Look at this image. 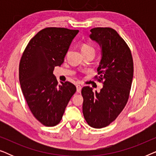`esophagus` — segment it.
Returning <instances> with one entry per match:
<instances>
[{"label": "esophagus", "mask_w": 156, "mask_h": 156, "mask_svg": "<svg viewBox=\"0 0 156 156\" xmlns=\"http://www.w3.org/2000/svg\"><path fill=\"white\" fill-rule=\"evenodd\" d=\"M76 91H77L78 93H80L81 90H82V87H81L80 84H77L76 86Z\"/></svg>", "instance_id": "34e87169"}]
</instances>
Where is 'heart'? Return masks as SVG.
<instances>
[{"instance_id":"1","label":"heart","mask_w":156,"mask_h":156,"mask_svg":"<svg viewBox=\"0 0 156 156\" xmlns=\"http://www.w3.org/2000/svg\"><path fill=\"white\" fill-rule=\"evenodd\" d=\"M81 50H82V52L84 55L87 54V53L89 52H95L94 48L92 46H91L90 44L87 43H83L82 45H81Z\"/></svg>"}]
</instances>
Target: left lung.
<instances>
[{
	"instance_id": "8db88e82",
	"label": "left lung",
	"mask_w": 156,
	"mask_h": 156,
	"mask_svg": "<svg viewBox=\"0 0 156 156\" xmlns=\"http://www.w3.org/2000/svg\"><path fill=\"white\" fill-rule=\"evenodd\" d=\"M89 37L101 48V59L95 76L103 88L93 91L89 86L82 89L85 120L91 127L101 129L113 122L124 108L129 97L133 76V62L130 48L111 27L91 29Z\"/></svg>"
}]
</instances>
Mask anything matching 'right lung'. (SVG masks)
<instances>
[{
    "mask_svg": "<svg viewBox=\"0 0 156 156\" xmlns=\"http://www.w3.org/2000/svg\"><path fill=\"white\" fill-rule=\"evenodd\" d=\"M78 30L46 27L27 44L19 65V81L27 106L42 124L55 126L60 122L76 87L69 82L58 84L55 67L64 62Z\"/></svg>",
    "mask_w": 156,
    "mask_h": 156,
    "instance_id": "add662e5",
    "label": "right lung"
}]
</instances>
